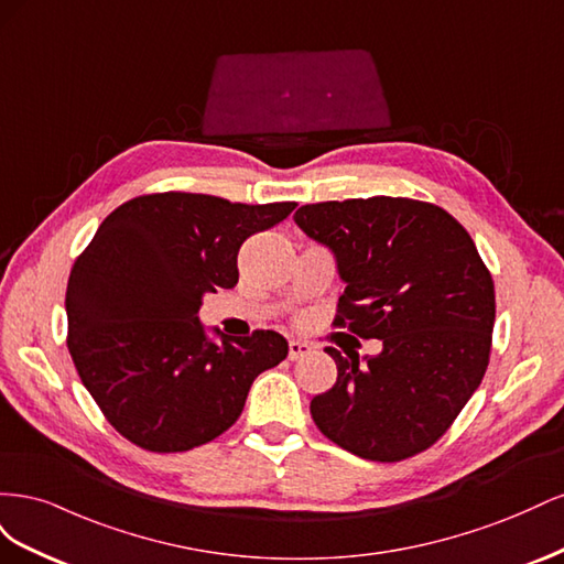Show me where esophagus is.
<instances>
[{"label":"esophagus","instance_id":"obj_1","mask_svg":"<svg viewBox=\"0 0 564 564\" xmlns=\"http://www.w3.org/2000/svg\"><path fill=\"white\" fill-rule=\"evenodd\" d=\"M311 346L303 344V340H289V360H301V357L311 355Z\"/></svg>","mask_w":564,"mask_h":564}]
</instances>
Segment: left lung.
Masks as SVG:
<instances>
[{
	"label": "left lung",
	"mask_w": 564,
	"mask_h": 564,
	"mask_svg": "<svg viewBox=\"0 0 564 564\" xmlns=\"http://www.w3.org/2000/svg\"><path fill=\"white\" fill-rule=\"evenodd\" d=\"M294 220L346 282L336 327L383 344L365 360L327 348L338 377L311 402L315 425L381 464L429 449L489 365L497 301L470 235L435 204L386 195L305 204Z\"/></svg>",
	"instance_id": "8db88e82"
}]
</instances>
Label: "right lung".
I'll use <instances>...</instances> for the list:
<instances>
[{
	"label": "right lung",
	"mask_w": 564,
	"mask_h": 564,
	"mask_svg": "<svg viewBox=\"0 0 564 564\" xmlns=\"http://www.w3.org/2000/svg\"><path fill=\"white\" fill-rule=\"evenodd\" d=\"M294 209L158 193L124 202L98 226L67 280V350L119 435L172 454L207 445L240 419L253 379L286 357V338L214 329V344L197 313L204 294L237 284L245 240Z\"/></svg>",
	"instance_id": "obj_1"
}]
</instances>
